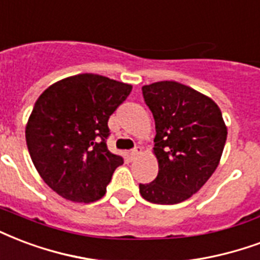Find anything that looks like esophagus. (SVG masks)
Listing matches in <instances>:
<instances>
[{
    "label": "esophagus",
    "instance_id": "obj_1",
    "mask_svg": "<svg viewBox=\"0 0 260 260\" xmlns=\"http://www.w3.org/2000/svg\"><path fill=\"white\" fill-rule=\"evenodd\" d=\"M142 152V146L141 145H137L136 148H133L132 152H130V156H132V159H136L138 156L141 155Z\"/></svg>",
    "mask_w": 260,
    "mask_h": 260
}]
</instances>
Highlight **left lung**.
<instances>
[{
	"label": "left lung",
	"mask_w": 260,
	"mask_h": 260,
	"mask_svg": "<svg viewBox=\"0 0 260 260\" xmlns=\"http://www.w3.org/2000/svg\"><path fill=\"white\" fill-rule=\"evenodd\" d=\"M142 95L155 119L159 173L140 183V193L155 204L185 202L219 165L228 137L222 112L210 97L174 81L142 86Z\"/></svg>",
	"instance_id": "8db88e82"
}]
</instances>
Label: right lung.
Segmentation results:
<instances>
[{"mask_svg":"<svg viewBox=\"0 0 260 260\" xmlns=\"http://www.w3.org/2000/svg\"><path fill=\"white\" fill-rule=\"evenodd\" d=\"M133 86L97 74L56 82L38 97L26 126L27 148L45 183L75 203L107 192L122 156L108 151V119Z\"/></svg>","mask_w":260,"mask_h":260,"instance_id":"1","label":"right lung"}]
</instances>
